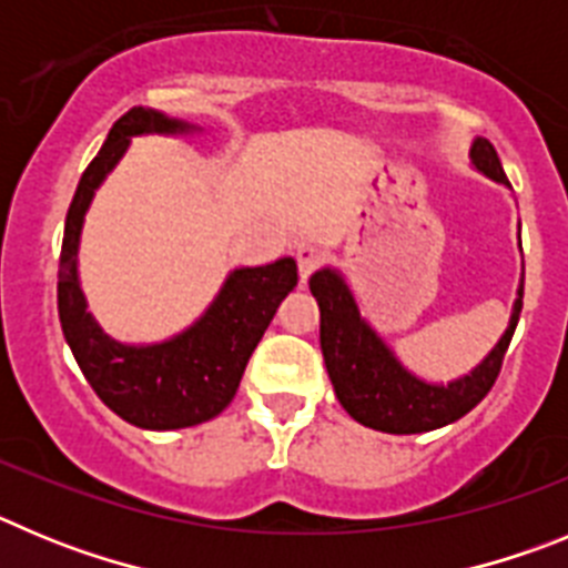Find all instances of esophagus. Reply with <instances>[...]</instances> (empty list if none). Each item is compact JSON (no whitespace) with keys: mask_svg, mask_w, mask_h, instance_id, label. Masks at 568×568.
I'll return each mask as SVG.
<instances>
[{"mask_svg":"<svg viewBox=\"0 0 568 568\" xmlns=\"http://www.w3.org/2000/svg\"><path fill=\"white\" fill-rule=\"evenodd\" d=\"M295 261H298V275L301 281H307L310 275L315 273V267H318L321 261H324V253L315 247H298V253H295Z\"/></svg>","mask_w":568,"mask_h":568,"instance_id":"obj_1","label":"esophagus"}]
</instances>
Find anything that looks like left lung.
I'll list each match as a JSON object with an SVG mask.
<instances>
[{
	"label": "left lung",
	"instance_id": "obj_1",
	"mask_svg": "<svg viewBox=\"0 0 568 568\" xmlns=\"http://www.w3.org/2000/svg\"><path fill=\"white\" fill-rule=\"evenodd\" d=\"M471 170L511 190L500 159L484 135H475L469 148ZM520 244V224H518ZM310 290L318 301L321 313V353L333 381L335 398L341 400L349 418L389 435H418L464 418L471 406H478L491 389L504 364L520 307H524V275L515 290L509 324L498 344L491 346L480 364H475L460 378L426 381L413 373L395 349L381 338L378 329L361 313L355 290L346 284L338 267H321L310 275Z\"/></svg>",
	"mask_w": 568,
	"mask_h": 568
}]
</instances>
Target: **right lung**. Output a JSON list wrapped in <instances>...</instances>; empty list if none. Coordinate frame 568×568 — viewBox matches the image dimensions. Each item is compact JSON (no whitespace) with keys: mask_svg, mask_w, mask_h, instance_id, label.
<instances>
[{"mask_svg":"<svg viewBox=\"0 0 568 568\" xmlns=\"http://www.w3.org/2000/svg\"><path fill=\"white\" fill-rule=\"evenodd\" d=\"M199 133L204 128L162 110L133 108L124 113L79 179L59 258V321L79 369L119 418L155 433L204 424L222 413L275 310L298 284V267L290 255L261 267L230 270L222 290L190 327L150 344L113 338L93 318L79 281V247L97 190L122 162L135 135L190 139Z\"/></svg>","mask_w":568,"mask_h":568,"instance_id":"add662e5","label":"right lung"}]
</instances>
